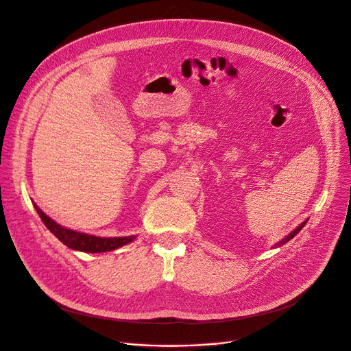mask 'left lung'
Masks as SVG:
<instances>
[{"instance_id": "1", "label": "left lung", "mask_w": 351, "mask_h": 351, "mask_svg": "<svg viewBox=\"0 0 351 351\" xmlns=\"http://www.w3.org/2000/svg\"><path fill=\"white\" fill-rule=\"evenodd\" d=\"M306 221H308V219H305V221L302 222V224H300V226H298V227H297L294 231H291L289 235L284 237V238H282L280 242H277V243H276L273 247H280V246H282L284 243H287V242H289V241H291V239H293V238H294V237H295V235H297V234H298V232H300V231L304 228V226L306 224Z\"/></svg>"}]
</instances>
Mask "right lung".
Masks as SVG:
<instances>
[{
	"label": "right lung",
	"mask_w": 351,
	"mask_h": 351,
	"mask_svg": "<svg viewBox=\"0 0 351 351\" xmlns=\"http://www.w3.org/2000/svg\"><path fill=\"white\" fill-rule=\"evenodd\" d=\"M34 207L36 208L39 217L45 222V226L47 230L66 246L74 250L85 252V253H102V252H110L117 247H121L127 243H130L136 239V235L130 237H112V238H105V237H95L84 232H78L70 228L62 227L54 219H51L49 215H46L35 203Z\"/></svg>",
	"instance_id": "obj_1"
}]
</instances>
